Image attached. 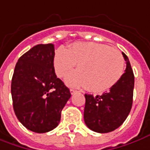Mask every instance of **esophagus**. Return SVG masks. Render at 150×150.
I'll use <instances>...</instances> for the list:
<instances>
[{"label": "esophagus", "mask_w": 150, "mask_h": 150, "mask_svg": "<svg viewBox=\"0 0 150 150\" xmlns=\"http://www.w3.org/2000/svg\"><path fill=\"white\" fill-rule=\"evenodd\" d=\"M70 92H71V94H74V93H75L77 92V90H75V89H73V88H71V89H70Z\"/></svg>", "instance_id": "esophagus-1"}]
</instances>
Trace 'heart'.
Instances as JSON below:
<instances>
[{
    "mask_svg": "<svg viewBox=\"0 0 150 150\" xmlns=\"http://www.w3.org/2000/svg\"><path fill=\"white\" fill-rule=\"evenodd\" d=\"M75 64L78 71L68 75L66 83L71 87H86L95 93L115 86L125 71V60L119 51L96 42H75L67 50L56 51L53 67L59 78L70 73Z\"/></svg>",
    "mask_w": 150,
    "mask_h": 150,
    "instance_id": "heart-1",
    "label": "heart"
}]
</instances>
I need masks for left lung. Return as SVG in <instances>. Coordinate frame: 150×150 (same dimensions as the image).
Here are the masks:
<instances>
[{
    "instance_id": "obj_1",
    "label": "left lung",
    "mask_w": 150,
    "mask_h": 150,
    "mask_svg": "<svg viewBox=\"0 0 150 150\" xmlns=\"http://www.w3.org/2000/svg\"><path fill=\"white\" fill-rule=\"evenodd\" d=\"M122 55L126 68L118 83L102 95L84 94V122L90 130L98 133H108L117 129L131 112L135 77L127 56L124 52Z\"/></svg>"
}]
</instances>
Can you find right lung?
<instances>
[{"mask_svg":"<svg viewBox=\"0 0 150 150\" xmlns=\"http://www.w3.org/2000/svg\"><path fill=\"white\" fill-rule=\"evenodd\" d=\"M54 45L38 44L21 56L11 81L14 111L28 130L46 133L58 126L71 98L70 89L57 77Z\"/></svg>","mask_w":150,"mask_h":150,"instance_id":"obj_1","label":"right lung"}]
</instances>
